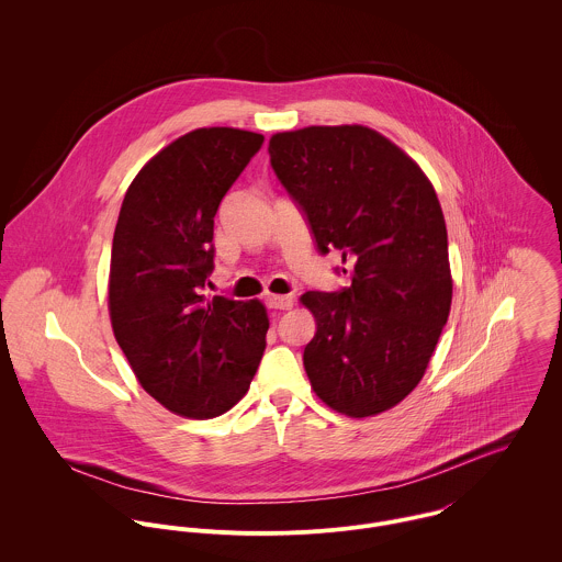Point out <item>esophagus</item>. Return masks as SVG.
<instances>
[{
    "instance_id": "esophagus-1",
    "label": "esophagus",
    "mask_w": 562,
    "mask_h": 562,
    "mask_svg": "<svg viewBox=\"0 0 562 562\" xmlns=\"http://www.w3.org/2000/svg\"><path fill=\"white\" fill-rule=\"evenodd\" d=\"M266 305H268L270 310H290V307H292V296L266 294Z\"/></svg>"
}]
</instances>
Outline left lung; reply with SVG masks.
<instances>
[{
	"mask_svg": "<svg viewBox=\"0 0 562 562\" xmlns=\"http://www.w3.org/2000/svg\"><path fill=\"white\" fill-rule=\"evenodd\" d=\"M270 166L321 255L337 248L350 285L307 292L316 318L303 363L330 408L368 417L422 381L452 303L448 232L435 188L392 140L363 125L281 132Z\"/></svg>",
	"mask_w": 562,
	"mask_h": 562,
	"instance_id": "1",
	"label": "left lung"
}]
</instances>
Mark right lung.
Returning a JSON list of instances; mask_svg holds the SVG:
<instances>
[{"label": "right lung", "instance_id": "add662e5", "mask_svg": "<svg viewBox=\"0 0 562 562\" xmlns=\"http://www.w3.org/2000/svg\"><path fill=\"white\" fill-rule=\"evenodd\" d=\"M263 136L194 130L147 161L119 214L110 321L149 396L183 417H216L248 392L266 350L259 301L205 296L214 216Z\"/></svg>", "mask_w": 562, "mask_h": 562}]
</instances>
